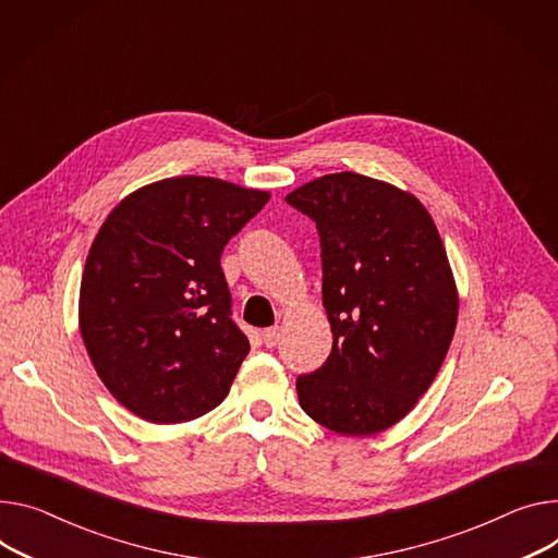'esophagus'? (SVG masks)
<instances>
[{
	"mask_svg": "<svg viewBox=\"0 0 558 558\" xmlns=\"http://www.w3.org/2000/svg\"><path fill=\"white\" fill-rule=\"evenodd\" d=\"M279 326H272V328H266L264 332H262V339H264V344L268 347V349H272V347H277L279 344Z\"/></svg>",
	"mask_w": 558,
	"mask_h": 558,
	"instance_id": "esophagus-1",
	"label": "esophagus"
}]
</instances>
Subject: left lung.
Masks as SVG:
<instances>
[{
  "label": "left lung",
  "instance_id": "1",
  "mask_svg": "<svg viewBox=\"0 0 558 558\" xmlns=\"http://www.w3.org/2000/svg\"><path fill=\"white\" fill-rule=\"evenodd\" d=\"M286 203L315 221L332 349L296 377L302 409L341 436L402 420L438 375L458 319L442 239L424 205L355 171L311 181Z\"/></svg>",
  "mask_w": 558,
  "mask_h": 558
}]
</instances>
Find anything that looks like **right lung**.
<instances>
[{
  "label": "right lung",
  "instance_id": "1",
  "mask_svg": "<svg viewBox=\"0 0 558 558\" xmlns=\"http://www.w3.org/2000/svg\"><path fill=\"white\" fill-rule=\"evenodd\" d=\"M270 194L181 177L126 196L84 264L80 332L111 396L156 424L219 407L250 351L221 270Z\"/></svg>",
  "mask_w": 558,
  "mask_h": 558
}]
</instances>
